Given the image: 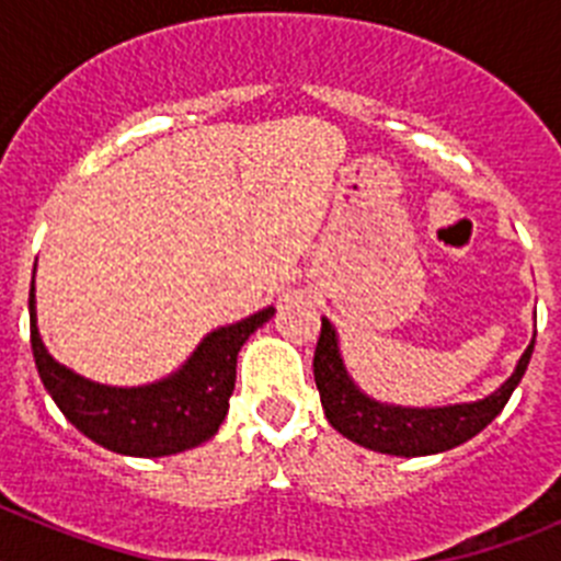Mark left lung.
Instances as JSON below:
<instances>
[{"instance_id":"1","label":"left lung","mask_w":561,"mask_h":561,"mask_svg":"<svg viewBox=\"0 0 561 561\" xmlns=\"http://www.w3.org/2000/svg\"><path fill=\"white\" fill-rule=\"evenodd\" d=\"M534 340H537V331H534ZM534 340L519 356L514 374L494 393L478 401L447 404V408H401V404L374 399L351 379L342 362L334 325L323 317V329L314 348V381L331 427L359 447L399 455V458L438 455L466 444L497 419L531 362Z\"/></svg>"}]
</instances>
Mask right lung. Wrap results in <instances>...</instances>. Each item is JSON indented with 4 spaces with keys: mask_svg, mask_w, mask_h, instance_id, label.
I'll list each match as a JSON object with an SVG mask.
<instances>
[{
    "mask_svg": "<svg viewBox=\"0 0 561 561\" xmlns=\"http://www.w3.org/2000/svg\"><path fill=\"white\" fill-rule=\"evenodd\" d=\"M36 277V272H33ZM275 309L210 331L165 379L114 388L53 359L38 334L36 280L30 286V345L44 388L67 421L101 447L131 458H162L199 447L219 433L236 388L238 351Z\"/></svg>",
    "mask_w": 561,
    "mask_h": 561,
    "instance_id": "add662e5",
    "label": "right lung"
}]
</instances>
